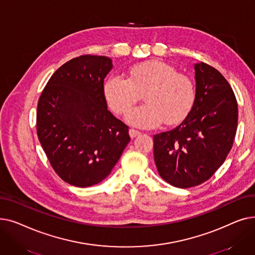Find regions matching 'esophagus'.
Returning a JSON list of instances; mask_svg holds the SVG:
<instances>
[{
	"mask_svg": "<svg viewBox=\"0 0 255 255\" xmlns=\"http://www.w3.org/2000/svg\"><path fill=\"white\" fill-rule=\"evenodd\" d=\"M139 134H140V132L138 130H135V129H133V128H131L129 130V135H130L131 138H134V137L138 136Z\"/></svg>",
	"mask_w": 255,
	"mask_h": 255,
	"instance_id": "obj_1",
	"label": "esophagus"
}]
</instances>
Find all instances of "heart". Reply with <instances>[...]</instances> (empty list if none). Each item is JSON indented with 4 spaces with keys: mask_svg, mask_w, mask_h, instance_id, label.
I'll list each match as a JSON object with an SVG mask.
<instances>
[{
    "mask_svg": "<svg viewBox=\"0 0 255 255\" xmlns=\"http://www.w3.org/2000/svg\"><path fill=\"white\" fill-rule=\"evenodd\" d=\"M143 94L145 103L127 115V122L140 128H153L164 122L177 125L192 110L196 91L192 78L161 61L131 66L126 78L112 75L103 85L104 99L117 115H126Z\"/></svg>",
    "mask_w": 255,
    "mask_h": 255,
    "instance_id": "b5f03b06",
    "label": "heart"
}]
</instances>
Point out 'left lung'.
Instances as JSON below:
<instances>
[{"label": "left lung", "mask_w": 255, "mask_h": 255, "mask_svg": "<svg viewBox=\"0 0 255 255\" xmlns=\"http://www.w3.org/2000/svg\"><path fill=\"white\" fill-rule=\"evenodd\" d=\"M194 69L196 96L189 115L176 128L153 136L159 175L179 188L200 185L216 172L232 150L238 126L229 82L206 63Z\"/></svg>", "instance_id": "left-lung-1"}]
</instances>
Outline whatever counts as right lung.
<instances>
[{"instance_id":"1","label":"right lung","mask_w":255,"mask_h":255,"mask_svg":"<svg viewBox=\"0 0 255 255\" xmlns=\"http://www.w3.org/2000/svg\"><path fill=\"white\" fill-rule=\"evenodd\" d=\"M112 68L104 56L76 57L51 75L38 100L39 141L57 175L76 187L109 176L130 141L129 127L104 99V78Z\"/></svg>"}]
</instances>
